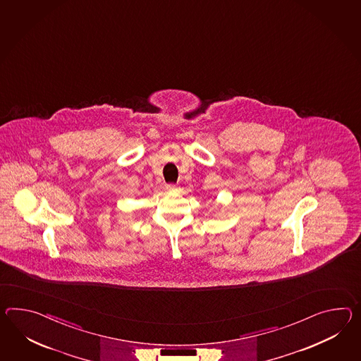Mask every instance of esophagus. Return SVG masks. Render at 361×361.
I'll return each instance as SVG.
<instances>
[{
  "label": "esophagus",
  "instance_id": "34e87169",
  "mask_svg": "<svg viewBox=\"0 0 361 361\" xmlns=\"http://www.w3.org/2000/svg\"><path fill=\"white\" fill-rule=\"evenodd\" d=\"M166 188H167V190H169V192H171V190H175V189H176V185L168 184L167 186H166Z\"/></svg>",
  "mask_w": 361,
  "mask_h": 361
}]
</instances>
